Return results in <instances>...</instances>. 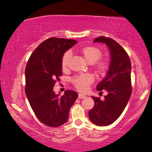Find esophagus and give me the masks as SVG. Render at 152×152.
<instances>
[{"label": "esophagus", "mask_w": 152, "mask_h": 152, "mask_svg": "<svg viewBox=\"0 0 152 152\" xmlns=\"http://www.w3.org/2000/svg\"><path fill=\"white\" fill-rule=\"evenodd\" d=\"M85 95H83L82 94H78V98L79 99H83V98H85Z\"/></svg>", "instance_id": "1"}]
</instances>
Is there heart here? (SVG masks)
Listing matches in <instances>:
<instances>
[{"mask_svg":"<svg viewBox=\"0 0 152 152\" xmlns=\"http://www.w3.org/2000/svg\"><path fill=\"white\" fill-rule=\"evenodd\" d=\"M82 53L84 57L87 60V61L89 63H91V64L95 63L102 56V52L101 50L98 47L93 46L83 48L82 49ZM71 54H72L70 51H66L63 54L61 59V65L63 68H65L68 65ZM108 67H109V64H108L107 61L106 60H99L95 64L96 71L99 74H104L108 70ZM92 81L93 79L89 75H87V74L75 76L72 78V83H73L74 86L77 89L82 91H85L89 89Z\"/></svg>","mask_w":152,"mask_h":152,"instance_id":"obj_1","label":"heart"}]
</instances>
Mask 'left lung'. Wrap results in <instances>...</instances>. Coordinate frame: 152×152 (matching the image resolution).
Instances as JSON below:
<instances>
[{
  "instance_id": "1",
  "label": "left lung",
  "mask_w": 152,
  "mask_h": 152,
  "mask_svg": "<svg viewBox=\"0 0 152 152\" xmlns=\"http://www.w3.org/2000/svg\"><path fill=\"white\" fill-rule=\"evenodd\" d=\"M94 42L104 43L110 54V63L106 76L97 86V90H106L104 99L92 97L95 105L89 111L91 121L97 126H106L119 118L132 94L131 62L126 51L116 41L101 36Z\"/></svg>"
}]
</instances>
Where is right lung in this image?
Wrapping results in <instances>:
<instances>
[{"label": "right lung", "instance_id": "right-lung-1", "mask_svg": "<svg viewBox=\"0 0 152 152\" xmlns=\"http://www.w3.org/2000/svg\"><path fill=\"white\" fill-rule=\"evenodd\" d=\"M77 42L65 38L51 37L41 43L34 50L25 69V93L37 119L49 127L66 123L71 106L78 98L72 90L62 96L53 91L62 75L61 59L65 52Z\"/></svg>", "mask_w": 152, "mask_h": 152}]
</instances>
